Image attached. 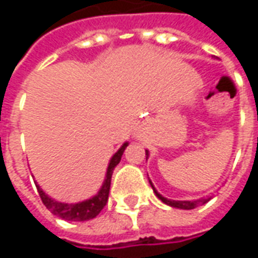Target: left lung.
Wrapping results in <instances>:
<instances>
[{
	"mask_svg": "<svg viewBox=\"0 0 258 258\" xmlns=\"http://www.w3.org/2000/svg\"><path fill=\"white\" fill-rule=\"evenodd\" d=\"M149 155V152L146 151V156ZM149 184H151V186L153 188V192L156 194V196L159 198V199L162 200L163 203H166V205L171 206V207H175V209H182V210H192V209H195V207H198V206L200 205H205L206 202H209L210 200V198L209 199H198V200H171V199H167V198H164V196H162V195L159 194L156 189H155V186H153V184H152V181H149Z\"/></svg>",
	"mask_w": 258,
	"mask_h": 258,
	"instance_id": "left-lung-1",
	"label": "left lung"
}]
</instances>
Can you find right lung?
Returning <instances> with one entry per match:
<instances>
[{
	"mask_svg": "<svg viewBox=\"0 0 258 258\" xmlns=\"http://www.w3.org/2000/svg\"><path fill=\"white\" fill-rule=\"evenodd\" d=\"M127 146H128V142L123 144V146L112 156L110 162H109V166H107L105 181H103L101 189H99V192L95 196H92V198L87 200H83V202H79V203H74V205H69V203H62V202H58V200H53L52 198H49L40 188V185H37L36 182L37 190L40 194L42 203L45 205V207L52 214H55L59 218H62V220H66V221H88V220L95 218L101 213L102 209L106 206L107 198H109V190H110V181H112L113 170L121 160L123 152L125 151Z\"/></svg>",
	"mask_w": 258,
	"mask_h": 258,
	"instance_id": "obj_1",
	"label": "right lung"
}]
</instances>
